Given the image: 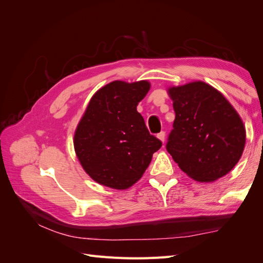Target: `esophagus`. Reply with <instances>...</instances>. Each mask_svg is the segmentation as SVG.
<instances>
[{"instance_id":"34e87169","label":"esophagus","mask_w":263,"mask_h":263,"mask_svg":"<svg viewBox=\"0 0 263 263\" xmlns=\"http://www.w3.org/2000/svg\"><path fill=\"white\" fill-rule=\"evenodd\" d=\"M157 137H158V139H159V140H161L162 142H164V139H165V133H164V132L159 133V134L157 135Z\"/></svg>"}]
</instances>
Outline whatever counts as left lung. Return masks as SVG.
<instances>
[{
    "instance_id": "obj_1",
    "label": "left lung",
    "mask_w": 263,
    "mask_h": 263,
    "mask_svg": "<svg viewBox=\"0 0 263 263\" xmlns=\"http://www.w3.org/2000/svg\"><path fill=\"white\" fill-rule=\"evenodd\" d=\"M176 119L166 150L180 169L198 182H213L233 170L242 156L241 117L218 90L203 81L168 87Z\"/></svg>"
}]
</instances>
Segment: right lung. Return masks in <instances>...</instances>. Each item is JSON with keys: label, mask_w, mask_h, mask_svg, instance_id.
I'll return each instance as SVG.
<instances>
[{"label": "right lung", "mask_w": 263, "mask_h": 263, "mask_svg": "<svg viewBox=\"0 0 263 263\" xmlns=\"http://www.w3.org/2000/svg\"><path fill=\"white\" fill-rule=\"evenodd\" d=\"M149 90L147 80H116L95 92L87 104L73 145L83 170L100 184L115 190L130 187L162 146L137 112Z\"/></svg>", "instance_id": "right-lung-1"}]
</instances>
